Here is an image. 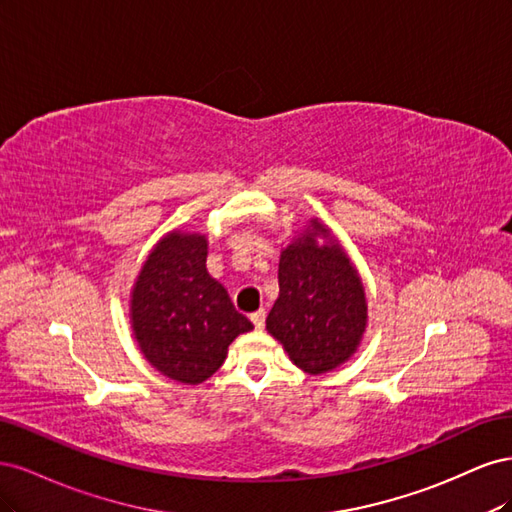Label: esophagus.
<instances>
[{
	"label": "esophagus",
	"mask_w": 512,
	"mask_h": 512,
	"mask_svg": "<svg viewBox=\"0 0 512 512\" xmlns=\"http://www.w3.org/2000/svg\"><path fill=\"white\" fill-rule=\"evenodd\" d=\"M250 320L254 322V327H256V329H262V327H265L267 312H265V309H258V312H254V314L250 316Z\"/></svg>",
	"instance_id": "1"
}]
</instances>
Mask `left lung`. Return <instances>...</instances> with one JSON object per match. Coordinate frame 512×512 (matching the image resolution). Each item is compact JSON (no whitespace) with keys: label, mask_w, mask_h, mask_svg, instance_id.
<instances>
[{"label":"left lung","mask_w":512,"mask_h":512,"mask_svg":"<svg viewBox=\"0 0 512 512\" xmlns=\"http://www.w3.org/2000/svg\"><path fill=\"white\" fill-rule=\"evenodd\" d=\"M327 228L312 222L280 258V297L267 316L269 333L307 374L350 359L367 322L365 290L339 245H318Z\"/></svg>","instance_id":"8db88e82"}]
</instances>
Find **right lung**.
I'll list each match as a JSON object with an SVG mask.
<instances>
[{
	"instance_id": "obj_1",
	"label": "right lung",
	"mask_w": 512,
	"mask_h": 512,
	"mask_svg": "<svg viewBox=\"0 0 512 512\" xmlns=\"http://www.w3.org/2000/svg\"><path fill=\"white\" fill-rule=\"evenodd\" d=\"M205 262L203 235L170 232L153 247L132 292V327L145 359L185 384L211 378L232 339L254 329Z\"/></svg>"
}]
</instances>
